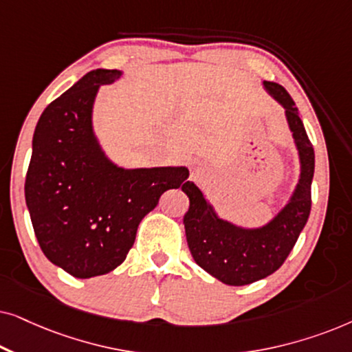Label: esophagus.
Returning a JSON list of instances; mask_svg holds the SVG:
<instances>
[{
	"mask_svg": "<svg viewBox=\"0 0 352 352\" xmlns=\"http://www.w3.org/2000/svg\"><path fill=\"white\" fill-rule=\"evenodd\" d=\"M192 175H194V176H197V173H192Z\"/></svg>",
	"mask_w": 352,
	"mask_h": 352,
	"instance_id": "1",
	"label": "esophagus"
}]
</instances>
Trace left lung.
<instances>
[{"instance_id": "left-lung-1", "label": "left lung", "mask_w": 352, "mask_h": 352, "mask_svg": "<svg viewBox=\"0 0 352 352\" xmlns=\"http://www.w3.org/2000/svg\"><path fill=\"white\" fill-rule=\"evenodd\" d=\"M283 107L301 160V176L292 200L271 223L259 229H242L219 219L199 187L182 186L190 200L184 216L187 245L201 269L228 285H248L271 276L295 247L311 213V184L314 176V148L298 109L285 88L264 81Z\"/></svg>"}]
</instances>
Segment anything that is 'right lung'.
Here are the masks:
<instances>
[{"instance_id":"right-lung-1","label":"right lung","mask_w":352,"mask_h":352,"mask_svg":"<svg viewBox=\"0 0 352 352\" xmlns=\"http://www.w3.org/2000/svg\"><path fill=\"white\" fill-rule=\"evenodd\" d=\"M122 72L98 69L47 105L33 134L25 201L45 256L89 278L120 266L163 192L189 184L184 166L123 170L100 151L93 104Z\"/></svg>"}]
</instances>
